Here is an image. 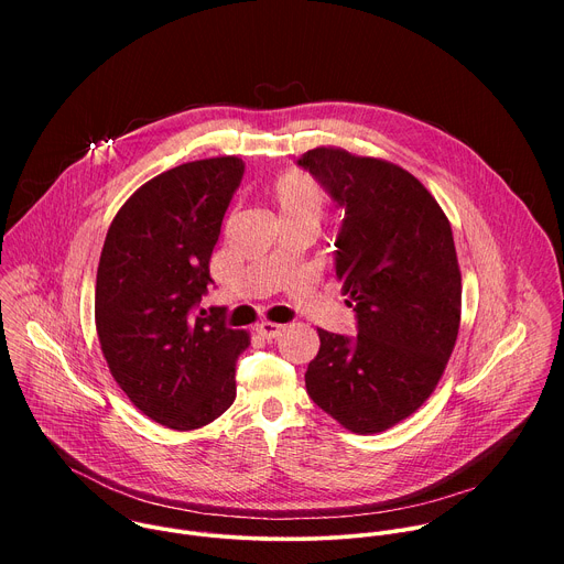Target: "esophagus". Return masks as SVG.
Returning a JSON list of instances; mask_svg holds the SVG:
<instances>
[{
	"label": "esophagus",
	"instance_id": "esophagus-1",
	"mask_svg": "<svg viewBox=\"0 0 564 564\" xmlns=\"http://www.w3.org/2000/svg\"><path fill=\"white\" fill-rule=\"evenodd\" d=\"M281 330H283V326L272 324V321H261V324L257 326V333H259L263 339H274V337L281 335Z\"/></svg>",
	"mask_w": 564,
	"mask_h": 564
}]
</instances>
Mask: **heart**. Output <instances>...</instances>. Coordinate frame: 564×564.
Returning a JSON list of instances; mask_svg holds the SVG:
<instances>
[{"instance_id":"heart-1","label":"heart","mask_w":564,"mask_h":564,"mask_svg":"<svg viewBox=\"0 0 564 564\" xmlns=\"http://www.w3.org/2000/svg\"><path fill=\"white\" fill-rule=\"evenodd\" d=\"M272 203L276 205L281 218H312L318 223L324 216L328 196L310 176L305 174H285L270 189Z\"/></svg>"}]
</instances>
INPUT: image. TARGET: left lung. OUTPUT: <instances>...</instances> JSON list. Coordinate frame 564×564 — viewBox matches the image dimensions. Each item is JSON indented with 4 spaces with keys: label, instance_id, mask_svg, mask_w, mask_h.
<instances>
[{
    "label": "left lung",
    "instance_id": "obj_1",
    "mask_svg": "<svg viewBox=\"0 0 564 564\" xmlns=\"http://www.w3.org/2000/svg\"><path fill=\"white\" fill-rule=\"evenodd\" d=\"M296 163L346 209L335 270L357 316V337L318 328L305 388L348 431L381 433L424 404L455 348L462 276L451 223L386 160L316 147Z\"/></svg>",
    "mask_w": 564,
    "mask_h": 564
}]
</instances>
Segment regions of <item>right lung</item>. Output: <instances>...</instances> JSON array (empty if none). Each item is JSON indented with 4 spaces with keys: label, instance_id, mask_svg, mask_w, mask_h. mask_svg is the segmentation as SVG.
<instances>
[{
    "label": "right lung",
    "instance_id": "add662e5",
    "mask_svg": "<svg viewBox=\"0 0 564 564\" xmlns=\"http://www.w3.org/2000/svg\"><path fill=\"white\" fill-rule=\"evenodd\" d=\"M246 174L236 155L196 160L144 183L116 214L100 254L96 328L118 386L153 422L194 431L236 397L250 335L200 307L223 216Z\"/></svg>",
    "mask_w": 564,
    "mask_h": 564
}]
</instances>
